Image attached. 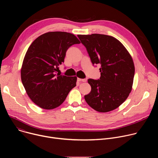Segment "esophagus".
Instances as JSON below:
<instances>
[{"label":"esophagus","mask_w":158,"mask_h":158,"mask_svg":"<svg viewBox=\"0 0 158 158\" xmlns=\"http://www.w3.org/2000/svg\"><path fill=\"white\" fill-rule=\"evenodd\" d=\"M77 81H79V82H86V81H87V79H80V78H77Z\"/></svg>","instance_id":"34e87169"}]
</instances>
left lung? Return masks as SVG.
<instances>
[{
  "label": "left lung",
  "mask_w": 158,
  "mask_h": 158,
  "mask_svg": "<svg viewBox=\"0 0 158 158\" xmlns=\"http://www.w3.org/2000/svg\"><path fill=\"white\" fill-rule=\"evenodd\" d=\"M77 37L93 64H101L100 78L88 79L91 91L84 96L86 102L101 112L118 108L132 89L135 69L131 55L121 42L112 36L93 34Z\"/></svg>",
  "instance_id": "left-lung-1"
}]
</instances>
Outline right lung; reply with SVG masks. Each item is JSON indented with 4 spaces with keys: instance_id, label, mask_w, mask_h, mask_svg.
Wrapping results in <instances>:
<instances>
[{
    "instance_id": "obj_1",
    "label": "right lung",
    "mask_w": 158,
    "mask_h": 158,
    "mask_svg": "<svg viewBox=\"0 0 158 158\" xmlns=\"http://www.w3.org/2000/svg\"><path fill=\"white\" fill-rule=\"evenodd\" d=\"M80 44L73 34L49 32L38 37L29 46L21 69V80L30 99L44 109L63 103L76 85V77L56 74L64 61L66 51Z\"/></svg>"
}]
</instances>
